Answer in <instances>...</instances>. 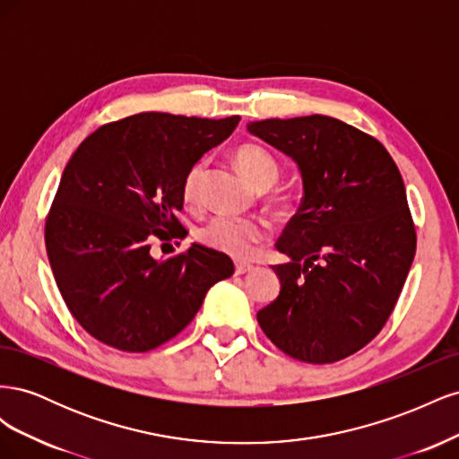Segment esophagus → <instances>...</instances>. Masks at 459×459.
Segmentation results:
<instances>
[{
  "label": "esophagus",
  "mask_w": 459,
  "mask_h": 459,
  "mask_svg": "<svg viewBox=\"0 0 459 459\" xmlns=\"http://www.w3.org/2000/svg\"><path fill=\"white\" fill-rule=\"evenodd\" d=\"M253 270H255L253 264H245V262L235 264V275H243V273H248V272H253Z\"/></svg>",
  "instance_id": "34e87169"
}]
</instances>
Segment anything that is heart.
<instances>
[{"mask_svg": "<svg viewBox=\"0 0 459 459\" xmlns=\"http://www.w3.org/2000/svg\"><path fill=\"white\" fill-rule=\"evenodd\" d=\"M233 159L235 164L239 166V170L248 178V182L260 191L273 187L277 184V179H280V162L275 160L270 151L256 143H245L238 147ZM206 166V159H201L195 164H191V169L184 176L182 195L187 204L197 203L199 199ZM197 239L216 253L228 255L233 258H245L251 255L253 247L268 239V226L266 221H262L258 218L241 220L230 216H216L197 231Z\"/></svg>", "mask_w": 459, "mask_h": 459, "instance_id": "obj_1", "label": "heart"}]
</instances>
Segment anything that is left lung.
I'll use <instances>...</instances> for the list:
<instances>
[{
	"label": "left lung",
	"instance_id": "8db88e82",
	"mask_svg": "<svg viewBox=\"0 0 459 459\" xmlns=\"http://www.w3.org/2000/svg\"><path fill=\"white\" fill-rule=\"evenodd\" d=\"M302 174L304 197L275 248L281 290L256 314L277 349L333 364L375 339L415 256V226L398 166L373 135L312 115L251 122Z\"/></svg>",
	"mask_w": 459,
	"mask_h": 459
}]
</instances>
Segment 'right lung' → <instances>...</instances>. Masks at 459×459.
I'll list each match as a JSON object with an SVG mask.
<instances>
[{
    "instance_id": "right-lung-1",
    "label": "right lung",
    "mask_w": 459,
    "mask_h": 459,
    "mask_svg": "<svg viewBox=\"0 0 459 459\" xmlns=\"http://www.w3.org/2000/svg\"><path fill=\"white\" fill-rule=\"evenodd\" d=\"M239 120L140 113L103 124L66 162L46 248L65 304L93 339L124 352L157 349L233 273L226 255L195 243L166 260L151 247L182 239L184 176Z\"/></svg>"
}]
</instances>
